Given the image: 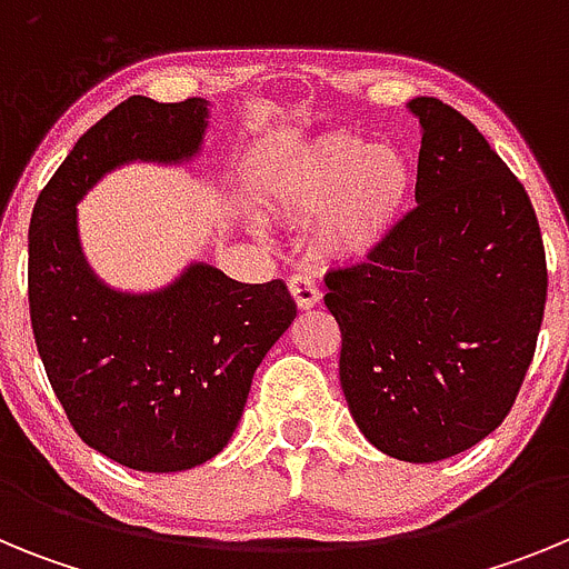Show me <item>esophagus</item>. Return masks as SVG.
Returning a JSON list of instances; mask_svg holds the SVG:
<instances>
[{
	"instance_id": "esophagus-1",
	"label": "esophagus",
	"mask_w": 569,
	"mask_h": 569,
	"mask_svg": "<svg viewBox=\"0 0 569 569\" xmlns=\"http://www.w3.org/2000/svg\"><path fill=\"white\" fill-rule=\"evenodd\" d=\"M288 290H290V296H293L296 308L299 310H310L321 301V293H319V288H316V281L308 279V276H293V279L288 281Z\"/></svg>"
}]
</instances>
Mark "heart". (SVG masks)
<instances>
[{
    "instance_id": "obj_1",
    "label": "heart",
    "mask_w": 569,
    "mask_h": 569,
    "mask_svg": "<svg viewBox=\"0 0 569 569\" xmlns=\"http://www.w3.org/2000/svg\"><path fill=\"white\" fill-rule=\"evenodd\" d=\"M281 213L316 228V250L336 264H365L393 244L413 208L416 173L407 156L350 133L325 136L268 182Z\"/></svg>"
}]
</instances>
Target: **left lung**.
<instances>
[{"mask_svg":"<svg viewBox=\"0 0 569 569\" xmlns=\"http://www.w3.org/2000/svg\"><path fill=\"white\" fill-rule=\"evenodd\" d=\"M416 204L376 259L328 276L339 376L365 439L399 461L450 459L510 413L536 353L547 261L521 182L476 124L433 97Z\"/></svg>","mask_w":569,"mask_h":569,"instance_id":"8db88e82","label":"left lung"}]
</instances>
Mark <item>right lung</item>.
Wrapping results in <instances>:
<instances>
[{"label": "right lung", "mask_w": 569, "mask_h": 569, "mask_svg": "<svg viewBox=\"0 0 569 569\" xmlns=\"http://www.w3.org/2000/svg\"><path fill=\"white\" fill-rule=\"evenodd\" d=\"M208 99L130 97L73 144L33 204L28 301L50 387L79 439L142 472H179L228 447L256 367L296 319L284 281L248 284L190 261L156 290L99 279L79 239V208L122 164H190Z\"/></svg>", "instance_id": "add662e5"}]
</instances>
